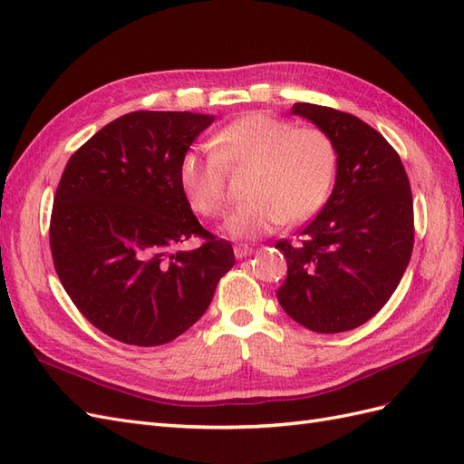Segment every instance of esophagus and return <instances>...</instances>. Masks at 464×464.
I'll return each instance as SVG.
<instances>
[{"mask_svg": "<svg viewBox=\"0 0 464 464\" xmlns=\"http://www.w3.org/2000/svg\"><path fill=\"white\" fill-rule=\"evenodd\" d=\"M251 249L249 246H246V244H237V246H234V256H236V259H244V257H247V256H251Z\"/></svg>", "mask_w": 464, "mask_h": 464, "instance_id": "obj_1", "label": "esophagus"}]
</instances>
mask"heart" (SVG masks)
<instances>
[{
	"label": "heart",
	"instance_id": "1",
	"mask_svg": "<svg viewBox=\"0 0 464 464\" xmlns=\"http://www.w3.org/2000/svg\"><path fill=\"white\" fill-rule=\"evenodd\" d=\"M215 150L189 149L179 160L178 179L191 207L218 217L227 207L228 168L254 166L249 201L237 205L224 230L234 240H256L290 220L315 215L327 201L339 154L333 139L314 125L294 128L269 114L234 120L213 139Z\"/></svg>",
	"mask_w": 464,
	"mask_h": 464
}]
</instances>
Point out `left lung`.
<instances>
[{"label":"left lung","mask_w":464,"mask_h":464,"mask_svg":"<svg viewBox=\"0 0 464 464\" xmlns=\"http://www.w3.org/2000/svg\"><path fill=\"white\" fill-rule=\"evenodd\" d=\"M292 114L333 139L339 166L331 198L300 242L275 244L288 263L276 298L305 329L343 333L382 310L409 266L411 181L397 150L360 118L310 102H296Z\"/></svg>","instance_id":"8db88e82"}]
</instances>
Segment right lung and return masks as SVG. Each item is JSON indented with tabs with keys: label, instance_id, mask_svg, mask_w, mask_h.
Here are the masks:
<instances>
[{
	"label": "right lung",
	"instance_id": "obj_1",
	"mask_svg": "<svg viewBox=\"0 0 464 464\" xmlns=\"http://www.w3.org/2000/svg\"><path fill=\"white\" fill-rule=\"evenodd\" d=\"M215 116L131 111L94 133L62 174L50 247L77 310L111 339L174 341L198 321L236 259L181 191L179 160ZM191 235L204 246L184 252Z\"/></svg>",
	"mask_w": 464,
	"mask_h": 464
}]
</instances>
